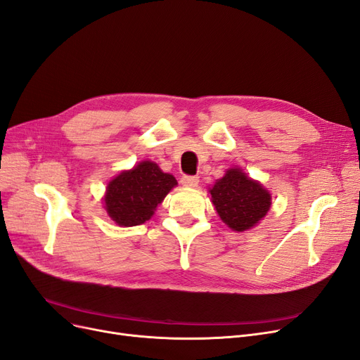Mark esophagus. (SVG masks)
<instances>
[{
	"label": "esophagus",
	"mask_w": 360,
	"mask_h": 360,
	"mask_svg": "<svg viewBox=\"0 0 360 360\" xmlns=\"http://www.w3.org/2000/svg\"><path fill=\"white\" fill-rule=\"evenodd\" d=\"M180 183L184 186V188H196L199 183V177L196 176H183Z\"/></svg>",
	"instance_id": "esophagus-1"
}]
</instances>
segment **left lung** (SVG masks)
Listing matches in <instances>:
<instances>
[{
  "label": "left lung",
  "mask_w": 360,
  "mask_h": 360,
  "mask_svg": "<svg viewBox=\"0 0 360 360\" xmlns=\"http://www.w3.org/2000/svg\"><path fill=\"white\" fill-rule=\"evenodd\" d=\"M220 219L235 232H243L264 219L271 196L262 183L250 179L240 168H230L210 189Z\"/></svg>",
  "instance_id": "left-lung-1"
}]
</instances>
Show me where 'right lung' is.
<instances>
[{
    "mask_svg": "<svg viewBox=\"0 0 360 360\" xmlns=\"http://www.w3.org/2000/svg\"><path fill=\"white\" fill-rule=\"evenodd\" d=\"M177 180L152 161H141L133 169L122 171L109 181L105 208L118 226L131 227L148 221L156 207Z\"/></svg>",
    "mask_w": 360,
    "mask_h": 360,
    "instance_id": "obj_1",
    "label": "right lung"
}]
</instances>
